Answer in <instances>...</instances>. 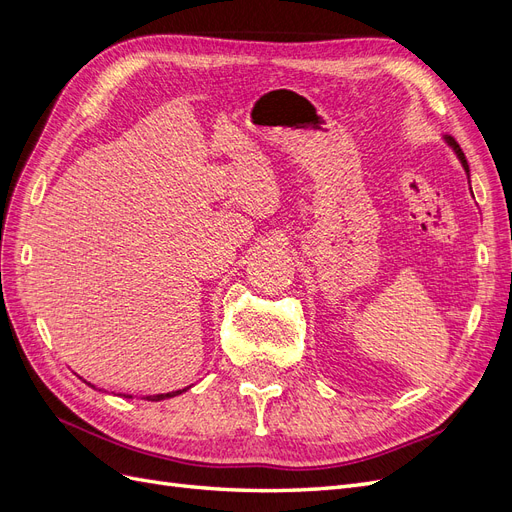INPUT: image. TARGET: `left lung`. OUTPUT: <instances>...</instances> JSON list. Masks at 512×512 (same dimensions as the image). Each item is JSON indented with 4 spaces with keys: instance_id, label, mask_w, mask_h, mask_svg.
Returning a JSON list of instances; mask_svg holds the SVG:
<instances>
[{
    "instance_id": "1",
    "label": "left lung",
    "mask_w": 512,
    "mask_h": 512,
    "mask_svg": "<svg viewBox=\"0 0 512 512\" xmlns=\"http://www.w3.org/2000/svg\"><path fill=\"white\" fill-rule=\"evenodd\" d=\"M446 143L453 147V151L457 153V158H459V162H461V166L466 168V173H468V177H470V168H468V160H466V156H463V151H461V147L455 143V138H451V136H446Z\"/></svg>"
}]
</instances>
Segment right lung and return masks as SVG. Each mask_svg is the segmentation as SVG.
I'll list each match as a JSON object with an SVG mask.
<instances>
[{
	"mask_svg": "<svg viewBox=\"0 0 512 512\" xmlns=\"http://www.w3.org/2000/svg\"><path fill=\"white\" fill-rule=\"evenodd\" d=\"M183 391H188V389H181V391H173V393H160V395H149L147 399L149 401H162V399H168V397H175V395H181ZM123 397H132V395H123Z\"/></svg>",
	"mask_w": 512,
	"mask_h": 512,
	"instance_id": "add662e5",
	"label": "right lung"
}]
</instances>
